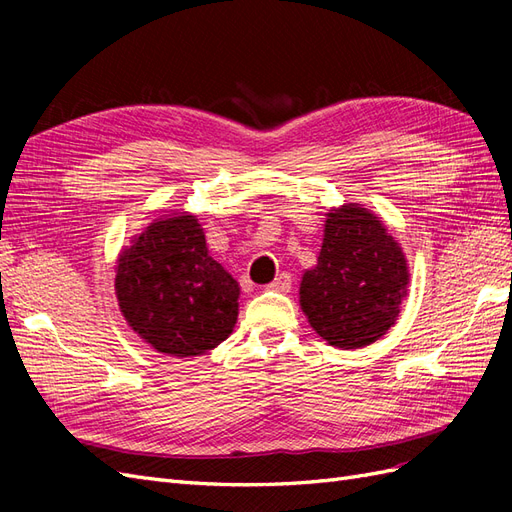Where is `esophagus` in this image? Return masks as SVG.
<instances>
[{
  "mask_svg": "<svg viewBox=\"0 0 512 512\" xmlns=\"http://www.w3.org/2000/svg\"><path fill=\"white\" fill-rule=\"evenodd\" d=\"M267 288L273 290V292H288V290L292 288V277H290V273H280Z\"/></svg>",
  "mask_w": 512,
  "mask_h": 512,
  "instance_id": "esophagus-1",
  "label": "esophagus"
}]
</instances>
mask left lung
<instances>
[{"mask_svg": "<svg viewBox=\"0 0 512 512\" xmlns=\"http://www.w3.org/2000/svg\"><path fill=\"white\" fill-rule=\"evenodd\" d=\"M327 218L318 265L303 275L301 307L331 346L361 348L397 320L408 265L399 243L374 213L344 205Z\"/></svg>", "mask_w": 512, "mask_h": 512, "instance_id": "obj_1", "label": "left lung"}]
</instances>
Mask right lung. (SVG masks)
<instances>
[{"mask_svg":"<svg viewBox=\"0 0 512 512\" xmlns=\"http://www.w3.org/2000/svg\"><path fill=\"white\" fill-rule=\"evenodd\" d=\"M115 290L130 327L170 356L220 346L239 314V284L209 256L196 215L147 226L119 256Z\"/></svg>","mask_w":512,"mask_h":512,"instance_id":"add662e5","label":"right lung"}]
</instances>
